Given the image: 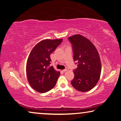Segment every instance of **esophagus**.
Instances as JSON below:
<instances>
[{
	"label": "esophagus",
	"instance_id": "1",
	"mask_svg": "<svg viewBox=\"0 0 121 121\" xmlns=\"http://www.w3.org/2000/svg\"><path fill=\"white\" fill-rule=\"evenodd\" d=\"M68 70H69V69H68V68H65V69H64V70H63V72H65V71H67Z\"/></svg>",
	"mask_w": 121,
	"mask_h": 121
}]
</instances>
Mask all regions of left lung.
<instances>
[{
  "label": "left lung",
  "mask_w": 121,
  "mask_h": 121,
  "mask_svg": "<svg viewBox=\"0 0 121 121\" xmlns=\"http://www.w3.org/2000/svg\"><path fill=\"white\" fill-rule=\"evenodd\" d=\"M73 45V60L77 69L71 83L80 92H87L97 85L100 77L101 65L98 52L90 40L80 34L70 36Z\"/></svg>",
  "instance_id": "obj_1"
}]
</instances>
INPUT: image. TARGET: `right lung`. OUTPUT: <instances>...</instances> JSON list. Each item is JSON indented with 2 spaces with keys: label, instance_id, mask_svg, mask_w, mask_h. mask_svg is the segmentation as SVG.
I'll return each instance as SVG.
<instances>
[{
  "label": "right lung",
  "instance_id": "right-lung-1",
  "mask_svg": "<svg viewBox=\"0 0 121 121\" xmlns=\"http://www.w3.org/2000/svg\"><path fill=\"white\" fill-rule=\"evenodd\" d=\"M60 39H45L35 45L29 53L26 65V75L34 90L46 93L55 86L60 72L53 66L50 56L62 42Z\"/></svg>",
  "mask_w": 121,
  "mask_h": 121
}]
</instances>
